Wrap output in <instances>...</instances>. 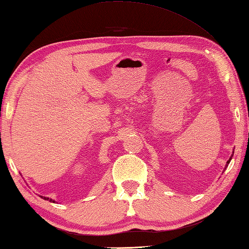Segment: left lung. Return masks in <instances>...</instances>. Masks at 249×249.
Listing matches in <instances>:
<instances>
[{
	"label": "left lung",
	"instance_id": "1",
	"mask_svg": "<svg viewBox=\"0 0 249 249\" xmlns=\"http://www.w3.org/2000/svg\"><path fill=\"white\" fill-rule=\"evenodd\" d=\"M233 153H234V151H233ZM232 157H233V155H232V156H231V158H230V159H229V161H228V162H227V165H228V164H229V163H230V161H231V160H232ZM225 169H227V168H225Z\"/></svg>",
	"mask_w": 249,
	"mask_h": 249
}]
</instances>
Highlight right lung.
Here are the masks:
<instances>
[{"mask_svg":"<svg viewBox=\"0 0 249 249\" xmlns=\"http://www.w3.org/2000/svg\"><path fill=\"white\" fill-rule=\"evenodd\" d=\"M40 197H41V198H43V199H44V200H50V201H51V202H55V201H54L53 199H50V198H48V197H43V196H40Z\"/></svg>","mask_w":249,"mask_h":249,"instance_id":"right-lung-1","label":"right lung"}]
</instances>
